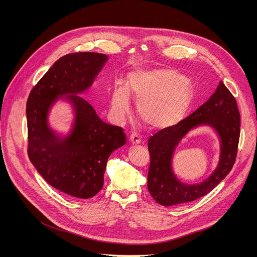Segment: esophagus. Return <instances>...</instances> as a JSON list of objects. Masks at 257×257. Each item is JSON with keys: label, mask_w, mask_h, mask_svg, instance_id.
I'll use <instances>...</instances> for the list:
<instances>
[{"label": "esophagus", "mask_w": 257, "mask_h": 257, "mask_svg": "<svg viewBox=\"0 0 257 257\" xmlns=\"http://www.w3.org/2000/svg\"><path fill=\"white\" fill-rule=\"evenodd\" d=\"M129 142L131 145H140L142 142V139L138 136V134H131L129 138Z\"/></svg>", "instance_id": "34e87169"}]
</instances>
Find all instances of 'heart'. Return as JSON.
<instances>
[{"mask_svg": "<svg viewBox=\"0 0 257 257\" xmlns=\"http://www.w3.org/2000/svg\"><path fill=\"white\" fill-rule=\"evenodd\" d=\"M130 98L137 102V113L150 130L170 128L180 121L194 100L191 81L171 67L132 70L127 83H115L110 96L113 117L120 120L128 112Z\"/></svg>", "mask_w": 257, "mask_h": 257, "instance_id": "heart-1", "label": "heart"}]
</instances>
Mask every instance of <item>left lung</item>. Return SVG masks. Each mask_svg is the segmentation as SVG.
Masks as SVG:
<instances>
[{
	"mask_svg": "<svg viewBox=\"0 0 257 257\" xmlns=\"http://www.w3.org/2000/svg\"><path fill=\"white\" fill-rule=\"evenodd\" d=\"M202 125H207L217 133L220 142L219 161L205 181L195 185L185 184L173 173L172 157L187 134ZM239 126L235 99L221 81L212 96L191 115L151 137L148 143L151 156L148 191L157 203L163 206L188 203L205 196L225 179L235 161Z\"/></svg>",
	"mask_w": 257,
	"mask_h": 257,
	"instance_id": "1",
	"label": "left lung"
}]
</instances>
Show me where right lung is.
<instances>
[{
	"mask_svg": "<svg viewBox=\"0 0 257 257\" xmlns=\"http://www.w3.org/2000/svg\"><path fill=\"white\" fill-rule=\"evenodd\" d=\"M107 61L108 56L99 53L67 54L50 67L27 101L30 161L49 184L79 199H89L102 190L108 158L126 144L121 128L103 121L81 97ZM59 100L73 109L65 135L48 124L51 108Z\"/></svg>",
	"mask_w": 257,
	"mask_h": 257,
	"instance_id": "obj_1",
	"label": "right lung"
}]
</instances>
